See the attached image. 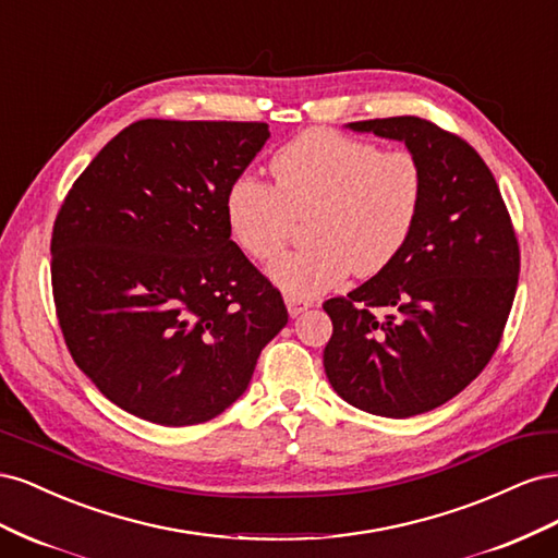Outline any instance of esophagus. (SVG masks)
Wrapping results in <instances>:
<instances>
[{
	"label": "esophagus",
	"instance_id": "obj_1",
	"mask_svg": "<svg viewBox=\"0 0 558 558\" xmlns=\"http://www.w3.org/2000/svg\"><path fill=\"white\" fill-rule=\"evenodd\" d=\"M283 300H286V307H289V314H291V316H300L302 312H307V310L312 307V302H307V300H300V298L289 295V293L283 295Z\"/></svg>",
	"mask_w": 558,
	"mask_h": 558
}]
</instances>
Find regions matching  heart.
Wrapping results in <instances>:
<instances>
[{
	"instance_id": "b5f03b06",
	"label": "heart",
	"mask_w": 558,
	"mask_h": 558,
	"mask_svg": "<svg viewBox=\"0 0 558 558\" xmlns=\"http://www.w3.org/2000/svg\"><path fill=\"white\" fill-rule=\"evenodd\" d=\"M272 185L234 179L223 197L230 240L258 263H272L295 218L312 214L310 248L272 267L283 293L314 298L349 269L369 277L410 240L424 199V170L404 148L349 140L328 130L302 132L269 160Z\"/></svg>"
}]
</instances>
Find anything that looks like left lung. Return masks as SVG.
<instances>
[{
	"label": "left lung",
	"instance_id": "8db88e82",
	"mask_svg": "<svg viewBox=\"0 0 558 558\" xmlns=\"http://www.w3.org/2000/svg\"><path fill=\"white\" fill-rule=\"evenodd\" d=\"M347 128L408 146L424 199L398 256L324 302V367L353 408L408 418L459 396L492 361L517 293L519 244L498 183L468 142L416 116Z\"/></svg>",
	"mask_w": 558,
	"mask_h": 558
}]
</instances>
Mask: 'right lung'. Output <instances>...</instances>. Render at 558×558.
I'll list each match as a JSON object with an SVG mask.
<instances>
[{
	"label": "right lung",
	"instance_id": "add662e5",
	"mask_svg": "<svg viewBox=\"0 0 558 558\" xmlns=\"http://www.w3.org/2000/svg\"><path fill=\"white\" fill-rule=\"evenodd\" d=\"M267 140L265 123L146 118L62 202L50 279L66 349L105 398L150 424L228 410L289 324L223 216L228 185Z\"/></svg>",
	"mask_w": 558,
	"mask_h": 558
}]
</instances>
